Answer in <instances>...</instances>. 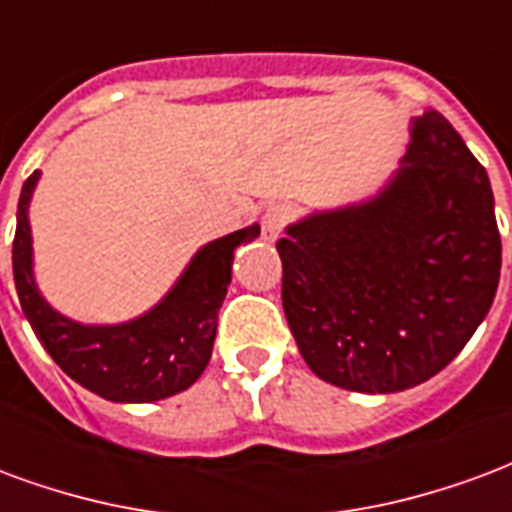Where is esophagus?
<instances>
[{"instance_id": "34e87169", "label": "esophagus", "mask_w": 512, "mask_h": 512, "mask_svg": "<svg viewBox=\"0 0 512 512\" xmlns=\"http://www.w3.org/2000/svg\"><path fill=\"white\" fill-rule=\"evenodd\" d=\"M289 218H292V210H289V207H283V204H270L267 210L261 212V234H264V240H278L283 226L289 223Z\"/></svg>"}]
</instances>
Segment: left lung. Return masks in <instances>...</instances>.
<instances>
[{"label": "left lung", "instance_id": "1", "mask_svg": "<svg viewBox=\"0 0 512 512\" xmlns=\"http://www.w3.org/2000/svg\"><path fill=\"white\" fill-rule=\"evenodd\" d=\"M401 169L371 199L311 212L278 240L302 360L354 393L436 376L486 319L502 240L486 169L439 111L412 119Z\"/></svg>", "mask_w": 512, "mask_h": 512}]
</instances>
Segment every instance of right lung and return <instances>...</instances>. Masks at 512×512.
<instances>
[{"mask_svg":"<svg viewBox=\"0 0 512 512\" xmlns=\"http://www.w3.org/2000/svg\"><path fill=\"white\" fill-rule=\"evenodd\" d=\"M40 171L21 188L13 240V278L32 330L73 382L117 404H152L188 390L212 357L218 311L231 283L234 251L259 237V226L207 242L166 297L122 324H81L54 311L40 294L32 261L29 201Z\"/></svg>","mask_w":512,"mask_h":512,"instance_id":"right-lung-1","label":"right lung"}]
</instances>
